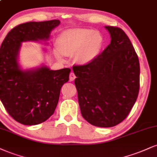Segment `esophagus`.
I'll use <instances>...</instances> for the list:
<instances>
[{"mask_svg": "<svg viewBox=\"0 0 157 157\" xmlns=\"http://www.w3.org/2000/svg\"><path fill=\"white\" fill-rule=\"evenodd\" d=\"M75 78H76V76H75V74H74V72H71L70 75H69V80L73 81Z\"/></svg>", "mask_w": 157, "mask_h": 157, "instance_id": "esophagus-1", "label": "esophagus"}]
</instances>
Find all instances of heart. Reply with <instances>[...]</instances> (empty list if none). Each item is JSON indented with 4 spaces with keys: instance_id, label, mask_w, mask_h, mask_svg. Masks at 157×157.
I'll list each match as a JSON object with an SVG mask.
<instances>
[{
    "instance_id": "b5f03b06",
    "label": "heart",
    "mask_w": 157,
    "mask_h": 157,
    "mask_svg": "<svg viewBox=\"0 0 157 157\" xmlns=\"http://www.w3.org/2000/svg\"><path fill=\"white\" fill-rule=\"evenodd\" d=\"M103 39L98 32L90 29H69L60 33L57 41L58 50L64 56L76 54L80 63H88L99 52ZM60 57L59 53L57 54Z\"/></svg>"
}]
</instances>
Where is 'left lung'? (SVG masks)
Segmentation results:
<instances>
[{"label": "left lung", "mask_w": 157, "mask_h": 157, "mask_svg": "<svg viewBox=\"0 0 157 157\" xmlns=\"http://www.w3.org/2000/svg\"><path fill=\"white\" fill-rule=\"evenodd\" d=\"M105 28L110 44L87 63L74 65L73 71L82 117L94 126L112 127L128 116L138 97L140 63L125 32Z\"/></svg>", "instance_id": "8db88e82"}]
</instances>
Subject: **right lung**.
Segmentation results:
<instances>
[{
  "label": "right lung",
  "instance_id": "right-lung-1",
  "mask_svg": "<svg viewBox=\"0 0 157 157\" xmlns=\"http://www.w3.org/2000/svg\"><path fill=\"white\" fill-rule=\"evenodd\" d=\"M58 20L28 22L9 32L0 48V99L8 113L24 125L48 120L57 106L60 88L69 81V68L52 71L42 67L22 71L17 57L21 42L48 39Z\"/></svg>",
  "mask_w": 157,
  "mask_h": 157
}]
</instances>
